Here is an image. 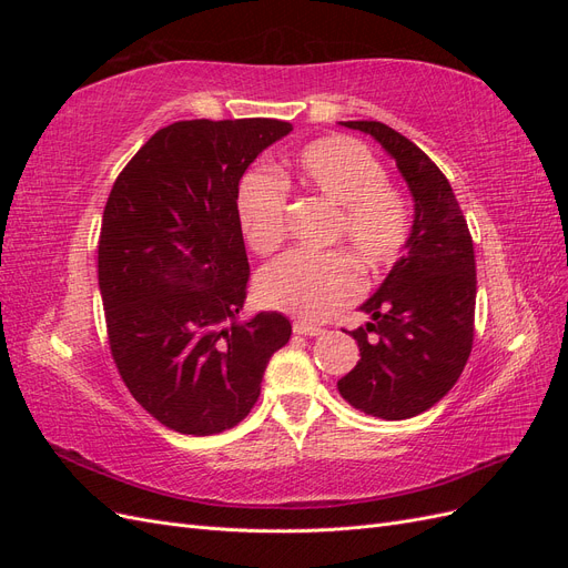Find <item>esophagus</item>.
<instances>
[{
    "label": "esophagus",
    "instance_id": "1",
    "mask_svg": "<svg viewBox=\"0 0 568 568\" xmlns=\"http://www.w3.org/2000/svg\"><path fill=\"white\" fill-rule=\"evenodd\" d=\"M324 329L317 324H311V322H303V320H296L294 322V334H301V336H320Z\"/></svg>",
    "mask_w": 568,
    "mask_h": 568
}]
</instances>
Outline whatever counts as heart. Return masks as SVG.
<instances>
[{
    "mask_svg": "<svg viewBox=\"0 0 568 568\" xmlns=\"http://www.w3.org/2000/svg\"><path fill=\"white\" fill-rule=\"evenodd\" d=\"M298 182L338 209L329 242L348 246L357 265L379 272L398 261L412 227L407 201L388 186L374 153L351 136H324L296 159ZM286 189L270 173H248L236 194V217L246 244L270 255L284 242ZM257 296L274 311L320 322L359 294L346 253H286L257 274Z\"/></svg>",
    "mask_w": 568,
    "mask_h": 568,
    "instance_id": "b5f03b06",
    "label": "heart"
}]
</instances>
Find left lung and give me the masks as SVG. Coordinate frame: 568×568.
<instances>
[{
  "mask_svg": "<svg viewBox=\"0 0 568 568\" xmlns=\"http://www.w3.org/2000/svg\"><path fill=\"white\" fill-rule=\"evenodd\" d=\"M341 125L382 144L409 189L415 217L400 261L359 305L369 322L348 332L359 359L336 386L365 415L409 419L434 407L469 359L476 307L471 234L450 182L417 144L376 120Z\"/></svg>",
  "mask_w": 568,
  "mask_h": 568,
  "instance_id": "8db88e82",
  "label": "left lung"
}]
</instances>
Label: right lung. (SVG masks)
<instances>
[{"label":"right lung","instance_id":"right-lung-1","mask_svg":"<svg viewBox=\"0 0 568 568\" xmlns=\"http://www.w3.org/2000/svg\"><path fill=\"white\" fill-rule=\"evenodd\" d=\"M294 125L272 118L180 120L118 175L101 220L99 291L111 355L153 419L186 436L242 422L270 357L291 336L282 313L242 317L248 257L239 180Z\"/></svg>","mask_w":568,"mask_h":568}]
</instances>
